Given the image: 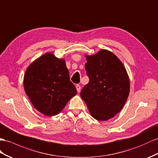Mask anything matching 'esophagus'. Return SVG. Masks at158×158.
Segmentation results:
<instances>
[{"instance_id":"34e87169","label":"esophagus","mask_w":158,"mask_h":158,"mask_svg":"<svg viewBox=\"0 0 158 158\" xmlns=\"http://www.w3.org/2000/svg\"><path fill=\"white\" fill-rule=\"evenodd\" d=\"M76 89H77V92L79 93L80 91H81V86L79 85H77Z\"/></svg>"}]
</instances>
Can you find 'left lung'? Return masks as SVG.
<instances>
[{"label":"left lung","instance_id":"obj_1","mask_svg":"<svg viewBox=\"0 0 158 158\" xmlns=\"http://www.w3.org/2000/svg\"><path fill=\"white\" fill-rule=\"evenodd\" d=\"M89 79L80 94L93 118L110 119L121 110L129 94V79L123 63L107 50L86 56Z\"/></svg>","mask_w":158,"mask_h":158}]
</instances>
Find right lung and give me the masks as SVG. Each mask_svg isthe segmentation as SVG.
Segmentation results:
<instances>
[{
	"mask_svg": "<svg viewBox=\"0 0 158 158\" xmlns=\"http://www.w3.org/2000/svg\"><path fill=\"white\" fill-rule=\"evenodd\" d=\"M24 88L36 110L47 116L58 114L77 94L64 60L50 52L27 69Z\"/></svg>",
	"mask_w": 158,
	"mask_h": 158,
	"instance_id": "add662e5",
	"label": "right lung"
}]
</instances>
